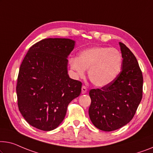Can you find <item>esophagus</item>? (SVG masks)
<instances>
[{
	"mask_svg": "<svg viewBox=\"0 0 153 153\" xmlns=\"http://www.w3.org/2000/svg\"><path fill=\"white\" fill-rule=\"evenodd\" d=\"M86 91H87V89H86V86H82V94H85Z\"/></svg>",
	"mask_w": 153,
	"mask_h": 153,
	"instance_id": "obj_1",
	"label": "esophagus"
}]
</instances>
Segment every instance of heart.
<instances>
[{
	"mask_svg": "<svg viewBox=\"0 0 153 153\" xmlns=\"http://www.w3.org/2000/svg\"><path fill=\"white\" fill-rule=\"evenodd\" d=\"M122 65V56L115 48L100 46L85 49L76 59L70 60V67L77 76H88L93 85L103 87L110 84L119 75Z\"/></svg>",
	"mask_w": 153,
	"mask_h": 153,
	"instance_id": "b5f03b06",
	"label": "heart"
}]
</instances>
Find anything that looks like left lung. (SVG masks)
Segmentation results:
<instances>
[{
	"label": "left lung",
	"instance_id": "8db88e82",
	"mask_svg": "<svg viewBox=\"0 0 153 153\" xmlns=\"http://www.w3.org/2000/svg\"><path fill=\"white\" fill-rule=\"evenodd\" d=\"M120 45L123 61L119 75L108 85L89 91L90 119L104 131H115L127 124L142 98L143 76L137 60L124 43Z\"/></svg>",
	"mask_w": 153,
	"mask_h": 153
}]
</instances>
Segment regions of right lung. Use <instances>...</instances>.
I'll return each instance as SVG.
<instances>
[{
  "label": "right lung",
  "instance_id": "add662e5",
  "mask_svg": "<svg viewBox=\"0 0 153 153\" xmlns=\"http://www.w3.org/2000/svg\"><path fill=\"white\" fill-rule=\"evenodd\" d=\"M74 45L67 38L42 40L29 48L20 67L18 109L27 123L41 131L56 128L81 93L82 83L67 74V57Z\"/></svg>",
  "mask_w": 153,
  "mask_h": 153
}]
</instances>
